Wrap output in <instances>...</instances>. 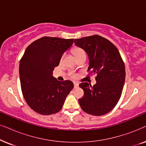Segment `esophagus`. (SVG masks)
Here are the masks:
<instances>
[{
    "mask_svg": "<svg viewBox=\"0 0 146 146\" xmlns=\"http://www.w3.org/2000/svg\"><path fill=\"white\" fill-rule=\"evenodd\" d=\"M78 84L76 83V82H74V88H77L78 87Z\"/></svg>",
    "mask_w": 146,
    "mask_h": 146,
    "instance_id": "esophagus-1",
    "label": "esophagus"
}]
</instances>
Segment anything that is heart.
<instances>
[{
	"instance_id": "1",
	"label": "heart",
	"mask_w": 146,
	"mask_h": 146,
	"mask_svg": "<svg viewBox=\"0 0 146 146\" xmlns=\"http://www.w3.org/2000/svg\"><path fill=\"white\" fill-rule=\"evenodd\" d=\"M72 53L77 59H78L79 58L83 56H86L85 51L82 48H80V47L74 48L72 49ZM70 76L72 78H74L77 77V74L75 73H70Z\"/></svg>"
}]
</instances>
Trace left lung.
Segmentation results:
<instances>
[{
	"label": "left lung",
	"instance_id": "1",
	"mask_svg": "<svg viewBox=\"0 0 146 146\" xmlns=\"http://www.w3.org/2000/svg\"><path fill=\"white\" fill-rule=\"evenodd\" d=\"M76 46L88 54V71L96 74V84L92 86L82 82L84 94L79 99L83 111L93 115L108 113L118 102L125 82V65L118 50L110 41L99 35L75 39Z\"/></svg>",
	"mask_w": 146,
	"mask_h": 146
}]
</instances>
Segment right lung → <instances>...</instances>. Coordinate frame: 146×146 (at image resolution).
I'll return each mask as SVG.
<instances>
[{
  "instance_id": "1",
  "label": "right lung",
  "mask_w": 146,
  "mask_h": 146,
  "mask_svg": "<svg viewBox=\"0 0 146 146\" xmlns=\"http://www.w3.org/2000/svg\"><path fill=\"white\" fill-rule=\"evenodd\" d=\"M74 39L44 36L31 43L20 61L21 90L31 109L42 115L60 110L65 99L73 89L72 82L58 81L53 77L54 67Z\"/></svg>"
}]
</instances>
